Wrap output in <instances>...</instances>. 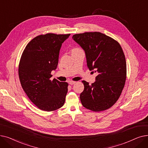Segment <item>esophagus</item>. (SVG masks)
<instances>
[{
  "label": "esophagus",
  "mask_w": 148,
  "mask_h": 148,
  "mask_svg": "<svg viewBox=\"0 0 148 148\" xmlns=\"http://www.w3.org/2000/svg\"><path fill=\"white\" fill-rule=\"evenodd\" d=\"M76 82H75V81H70L69 82V84H70V85L72 86V85H74L75 84H76Z\"/></svg>",
  "instance_id": "obj_1"
}]
</instances>
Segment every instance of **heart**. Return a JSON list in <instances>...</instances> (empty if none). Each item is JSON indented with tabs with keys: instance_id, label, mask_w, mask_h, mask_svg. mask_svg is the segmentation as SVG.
<instances>
[{
	"instance_id": "heart-1",
	"label": "heart",
	"mask_w": 148,
	"mask_h": 148,
	"mask_svg": "<svg viewBox=\"0 0 148 148\" xmlns=\"http://www.w3.org/2000/svg\"><path fill=\"white\" fill-rule=\"evenodd\" d=\"M80 49H78V48H74L72 49V51H77V50H79Z\"/></svg>"
}]
</instances>
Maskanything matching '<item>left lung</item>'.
<instances>
[{"mask_svg": "<svg viewBox=\"0 0 148 148\" xmlns=\"http://www.w3.org/2000/svg\"><path fill=\"white\" fill-rule=\"evenodd\" d=\"M72 38L85 51L88 69L98 73L91 85L82 81V105L96 112L111 108L120 97L126 78V62L121 46L99 32L75 34Z\"/></svg>", "mask_w": 148, "mask_h": 148, "instance_id": "8db88e82", "label": "left lung"}]
</instances>
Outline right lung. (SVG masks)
<instances>
[{"instance_id": "1", "label": "right lung", "mask_w": 148, "mask_h": 148, "mask_svg": "<svg viewBox=\"0 0 148 148\" xmlns=\"http://www.w3.org/2000/svg\"><path fill=\"white\" fill-rule=\"evenodd\" d=\"M70 35H40L28 43L21 56V86L31 101L43 111H53L64 104L68 83L51 78V72L58 66L61 45Z\"/></svg>"}]
</instances>
